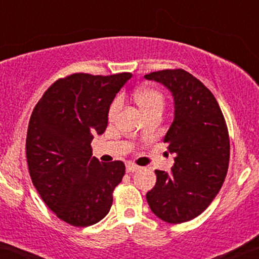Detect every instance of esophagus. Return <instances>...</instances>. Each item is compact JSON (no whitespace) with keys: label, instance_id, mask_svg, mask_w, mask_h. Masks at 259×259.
<instances>
[{"label":"esophagus","instance_id":"obj_1","mask_svg":"<svg viewBox=\"0 0 259 259\" xmlns=\"http://www.w3.org/2000/svg\"><path fill=\"white\" fill-rule=\"evenodd\" d=\"M139 168H140V167H139L138 164L133 163V162H127V163H126V172L127 173H132V172L138 171Z\"/></svg>","mask_w":259,"mask_h":259}]
</instances>
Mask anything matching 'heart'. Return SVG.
<instances>
[{"instance_id":"heart-1","label":"heart","mask_w":259,"mask_h":259,"mask_svg":"<svg viewBox=\"0 0 259 259\" xmlns=\"http://www.w3.org/2000/svg\"><path fill=\"white\" fill-rule=\"evenodd\" d=\"M135 102L141 108L145 115L152 112H162L164 107V97L160 90L155 87H141L135 91L134 93ZM121 108V99L116 97L110 103L108 109V119L109 121H114L118 116L119 110Z\"/></svg>"}]
</instances>
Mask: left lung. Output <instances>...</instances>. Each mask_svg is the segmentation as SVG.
Returning <instances> with one entry per match:
<instances>
[{
  "mask_svg": "<svg viewBox=\"0 0 259 259\" xmlns=\"http://www.w3.org/2000/svg\"><path fill=\"white\" fill-rule=\"evenodd\" d=\"M145 78L160 82L175 98V119L163 139L175 153V164L171 173L156 169L147 203L161 220L186 223L208 208L225 181L229 130L217 98L189 72L162 70Z\"/></svg>",
  "mask_w": 259,
  "mask_h": 259,
  "instance_id": "obj_1",
  "label": "left lung"
}]
</instances>
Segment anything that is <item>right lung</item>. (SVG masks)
I'll list each match as a JSON object with an SVG mask.
<instances>
[{
  "label": "right lung",
  "mask_w": 259,
  "mask_h": 259,
  "mask_svg": "<svg viewBox=\"0 0 259 259\" xmlns=\"http://www.w3.org/2000/svg\"><path fill=\"white\" fill-rule=\"evenodd\" d=\"M130 78L129 72L72 73L54 82L30 115L25 140L30 178L48 208L70 225L101 221L123 180V162H99L91 143L106 132L110 103Z\"/></svg>",
  "instance_id": "add662e5"
}]
</instances>
